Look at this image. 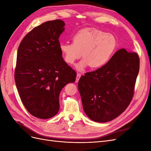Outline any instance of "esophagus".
Segmentation results:
<instances>
[{
    "mask_svg": "<svg viewBox=\"0 0 151 151\" xmlns=\"http://www.w3.org/2000/svg\"><path fill=\"white\" fill-rule=\"evenodd\" d=\"M81 74H80V73H77V76H76V82H77V83L79 81V79L81 78Z\"/></svg>",
    "mask_w": 151,
    "mask_h": 151,
    "instance_id": "1",
    "label": "esophagus"
}]
</instances>
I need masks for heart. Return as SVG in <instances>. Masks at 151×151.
Instances as JSON below:
<instances>
[{
  "label": "heart",
  "instance_id": "1",
  "mask_svg": "<svg viewBox=\"0 0 151 151\" xmlns=\"http://www.w3.org/2000/svg\"><path fill=\"white\" fill-rule=\"evenodd\" d=\"M117 42L110 33L96 28L81 29L73 36L72 43L61 42L59 49L64 61L73 64L82 56L84 58L76 67L83 70L88 66L99 68L108 62L115 51Z\"/></svg>",
  "mask_w": 151,
  "mask_h": 151
}]
</instances>
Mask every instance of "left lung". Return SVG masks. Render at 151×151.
I'll return each instance as SVG.
<instances>
[{
  "label": "left lung",
  "instance_id": "8db88e82",
  "mask_svg": "<svg viewBox=\"0 0 151 151\" xmlns=\"http://www.w3.org/2000/svg\"><path fill=\"white\" fill-rule=\"evenodd\" d=\"M139 67L138 54L122 48L106 64L82 76L78 88L87 116L104 123L121 115L133 98Z\"/></svg>",
  "mask_w": 151,
  "mask_h": 151
}]
</instances>
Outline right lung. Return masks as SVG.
<instances>
[{
	"mask_svg": "<svg viewBox=\"0 0 151 151\" xmlns=\"http://www.w3.org/2000/svg\"><path fill=\"white\" fill-rule=\"evenodd\" d=\"M64 26L60 19L43 22L24 36L17 50L16 88L26 109L41 119L56 115L60 91L76 79V71L63 60L59 49Z\"/></svg>",
	"mask_w": 151,
	"mask_h": 151,
	"instance_id": "1",
	"label": "right lung"
}]
</instances>
